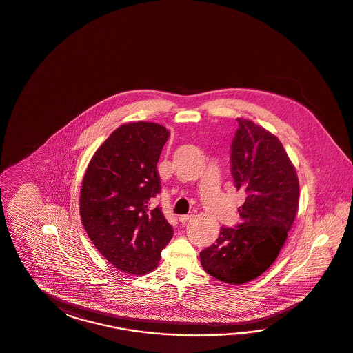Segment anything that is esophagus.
Listing matches in <instances>:
<instances>
[{
	"label": "esophagus",
	"mask_w": 353,
	"mask_h": 353,
	"mask_svg": "<svg viewBox=\"0 0 353 353\" xmlns=\"http://www.w3.org/2000/svg\"><path fill=\"white\" fill-rule=\"evenodd\" d=\"M193 217H194V214H193V213H188V214H181V217H179V221H181V223H185V222L190 221Z\"/></svg>",
	"instance_id": "esophagus-1"
}]
</instances>
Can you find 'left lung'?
Wrapping results in <instances>:
<instances>
[{
    "label": "left lung",
    "instance_id": "8db88e82",
    "mask_svg": "<svg viewBox=\"0 0 353 353\" xmlns=\"http://www.w3.org/2000/svg\"><path fill=\"white\" fill-rule=\"evenodd\" d=\"M231 142L234 185L245 193L241 222L220 230L199 253L210 276L231 285L256 279L276 261L299 207V181L279 139L261 125L238 118Z\"/></svg>",
    "mask_w": 353,
    "mask_h": 353
}]
</instances>
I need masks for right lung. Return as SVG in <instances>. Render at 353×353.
Instances as JSON below:
<instances>
[{"label":"right lung","mask_w":353,"mask_h":353,"mask_svg":"<svg viewBox=\"0 0 353 353\" xmlns=\"http://www.w3.org/2000/svg\"><path fill=\"white\" fill-rule=\"evenodd\" d=\"M168 139L160 124H123L98 148L82 181V225L99 253L125 273L155 270L172 236L161 208L150 205L161 192L156 165Z\"/></svg>","instance_id":"right-lung-1"}]
</instances>
